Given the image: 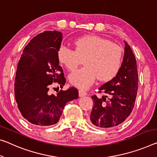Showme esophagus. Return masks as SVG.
I'll list each match as a JSON object with an SVG mask.
<instances>
[{
	"label": "esophagus",
	"instance_id": "34e87169",
	"mask_svg": "<svg viewBox=\"0 0 157 157\" xmlns=\"http://www.w3.org/2000/svg\"><path fill=\"white\" fill-rule=\"evenodd\" d=\"M87 95V93L86 91L83 90H79V97H83Z\"/></svg>",
	"mask_w": 157,
	"mask_h": 157
}]
</instances>
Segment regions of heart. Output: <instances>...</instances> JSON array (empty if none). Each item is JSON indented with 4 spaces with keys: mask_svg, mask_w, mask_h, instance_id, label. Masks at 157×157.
I'll return each mask as SVG.
<instances>
[{
    "mask_svg": "<svg viewBox=\"0 0 157 157\" xmlns=\"http://www.w3.org/2000/svg\"><path fill=\"white\" fill-rule=\"evenodd\" d=\"M75 50L61 46L57 51L59 61L74 72L83 59L84 66L70 76V82L82 89L90 86L96 78L101 82L111 80L119 73L123 60L121 47L97 36H85L74 41Z\"/></svg>",
    "mask_w": 157,
    "mask_h": 157,
    "instance_id": "1",
    "label": "heart"
}]
</instances>
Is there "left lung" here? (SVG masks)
<instances>
[{
	"label": "left lung",
	"mask_w": 157,
	"mask_h": 157,
	"mask_svg": "<svg viewBox=\"0 0 157 157\" xmlns=\"http://www.w3.org/2000/svg\"><path fill=\"white\" fill-rule=\"evenodd\" d=\"M122 64L117 75L99 88L105 96H92L94 106L90 122L102 128L119 125L130 115L134 108L138 87L136 57L126 41Z\"/></svg>",
	"instance_id": "left-lung-1"
}]
</instances>
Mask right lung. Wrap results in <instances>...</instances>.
Instances as JSON below:
<instances>
[{"label":"right lung","mask_w":157,"mask_h":157,"mask_svg":"<svg viewBox=\"0 0 157 157\" xmlns=\"http://www.w3.org/2000/svg\"><path fill=\"white\" fill-rule=\"evenodd\" d=\"M61 41L62 33L56 31L37 35L25 47L17 66L14 81L17 106L21 115L35 125L56 124L66 104L78 98L75 87L56 94L49 91L53 82L61 88L66 83L57 58Z\"/></svg>","instance_id":"obj_1"}]
</instances>
